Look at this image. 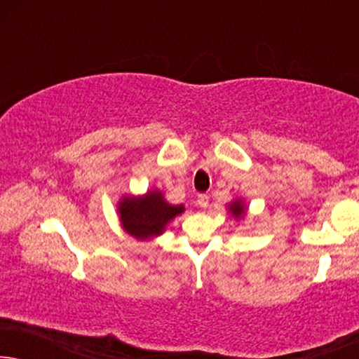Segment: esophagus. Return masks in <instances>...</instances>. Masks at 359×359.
Listing matches in <instances>:
<instances>
[{"mask_svg":"<svg viewBox=\"0 0 359 359\" xmlns=\"http://www.w3.org/2000/svg\"><path fill=\"white\" fill-rule=\"evenodd\" d=\"M198 204H199L203 209L208 208V205H209V196H208V194H199V196H198Z\"/></svg>","mask_w":359,"mask_h":359,"instance_id":"34e87169","label":"esophagus"}]
</instances>
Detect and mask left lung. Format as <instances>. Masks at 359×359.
<instances>
[{
    "instance_id": "left-lung-1",
    "label": "left lung",
    "mask_w": 359,
    "mask_h": 359,
    "mask_svg": "<svg viewBox=\"0 0 359 359\" xmlns=\"http://www.w3.org/2000/svg\"><path fill=\"white\" fill-rule=\"evenodd\" d=\"M230 210H232L233 215H237V217H238V215L243 214V205L237 201V203H233L232 205H230Z\"/></svg>"
}]
</instances>
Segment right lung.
Returning <instances> with one entry per match:
<instances>
[{
  "label": "right lung",
  "instance_id": "add662e5",
  "mask_svg": "<svg viewBox=\"0 0 359 359\" xmlns=\"http://www.w3.org/2000/svg\"><path fill=\"white\" fill-rule=\"evenodd\" d=\"M183 210L184 205L168 204L156 191L145 194L142 199L127 198L119 205L124 229L140 240L160 235L165 225Z\"/></svg>",
  "mask_w": 359,
  "mask_h": 359
}]
</instances>
